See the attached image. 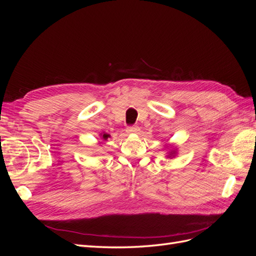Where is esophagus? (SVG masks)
<instances>
[{
    "label": "esophagus",
    "mask_w": 256,
    "mask_h": 256,
    "mask_svg": "<svg viewBox=\"0 0 256 256\" xmlns=\"http://www.w3.org/2000/svg\"><path fill=\"white\" fill-rule=\"evenodd\" d=\"M138 131H140V128H138V126H129L127 128V132L128 134H138Z\"/></svg>",
    "instance_id": "esophagus-1"
}]
</instances>
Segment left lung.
Masks as SVG:
<instances>
[{
    "label": "left lung",
    "instance_id": "8db88e82",
    "mask_svg": "<svg viewBox=\"0 0 256 256\" xmlns=\"http://www.w3.org/2000/svg\"><path fill=\"white\" fill-rule=\"evenodd\" d=\"M175 154H176V150H170L168 154V158H172V157H175Z\"/></svg>",
    "mask_w": 256,
    "mask_h": 256
}]
</instances>
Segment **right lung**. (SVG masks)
I'll list each match as a JSON object with an SVG mask.
<instances>
[{
    "mask_svg": "<svg viewBox=\"0 0 256 256\" xmlns=\"http://www.w3.org/2000/svg\"><path fill=\"white\" fill-rule=\"evenodd\" d=\"M100 136H102L104 140H108V138H110V134H102Z\"/></svg>",
    "mask_w": 256,
    "mask_h": 256,
    "instance_id": "obj_1",
    "label": "right lung"
}]
</instances>
